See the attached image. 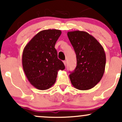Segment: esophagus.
<instances>
[{"label": "esophagus", "instance_id": "1", "mask_svg": "<svg viewBox=\"0 0 122 122\" xmlns=\"http://www.w3.org/2000/svg\"><path fill=\"white\" fill-rule=\"evenodd\" d=\"M63 62H64V65H66V61H63Z\"/></svg>", "mask_w": 122, "mask_h": 122}]
</instances>
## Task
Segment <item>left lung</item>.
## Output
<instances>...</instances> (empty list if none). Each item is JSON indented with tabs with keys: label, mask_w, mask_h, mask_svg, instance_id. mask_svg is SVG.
Here are the masks:
<instances>
[{
	"label": "left lung",
	"mask_w": 122,
	"mask_h": 122,
	"mask_svg": "<svg viewBox=\"0 0 122 122\" xmlns=\"http://www.w3.org/2000/svg\"><path fill=\"white\" fill-rule=\"evenodd\" d=\"M68 38L76 54L77 66L69 75L73 86L79 90L93 88L104 75L106 53L95 38L82 31L68 32Z\"/></svg>",
	"instance_id": "1"
}]
</instances>
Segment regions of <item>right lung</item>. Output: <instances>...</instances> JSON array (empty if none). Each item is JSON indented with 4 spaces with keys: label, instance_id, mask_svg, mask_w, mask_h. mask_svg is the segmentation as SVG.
I'll return each instance as SVG.
<instances>
[{
    "label": "right lung",
    "instance_id": "1",
    "mask_svg": "<svg viewBox=\"0 0 122 122\" xmlns=\"http://www.w3.org/2000/svg\"><path fill=\"white\" fill-rule=\"evenodd\" d=\"M61 34V30L56 29L41 31L23 49V71L31 84L38 89L50 88L56 81L58 71L65 69L54 47Z\"/></svg>",
    "mask_w": 122,
    "mask_h": 122
}]
</instances>
